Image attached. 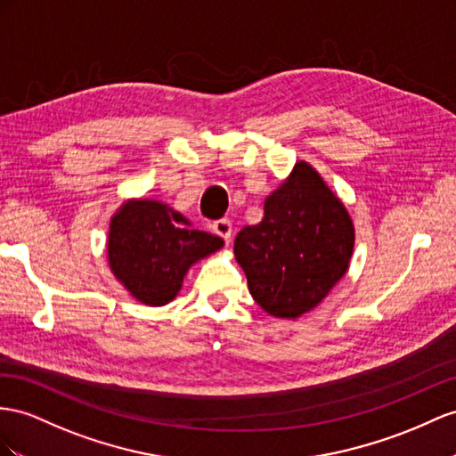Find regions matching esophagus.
<instances>
[{
    "label": "esophagus",
    "instance_id": "1",
    "mask_svg": "<svg viewBox=\"0 0 456 456\" xmlns=\"http://www.w3.org/2000/svg\"><path fill=\"white\" fill-rule=\"evenodd\" d=\"M212 229H214V232H216L217 237H221V239H224L225 242H231L232 225H231V221H229V219H217V221H214Z\"/></svg>",
    "mask_w": 456,
    "mask_h": 456
}]
</instances>
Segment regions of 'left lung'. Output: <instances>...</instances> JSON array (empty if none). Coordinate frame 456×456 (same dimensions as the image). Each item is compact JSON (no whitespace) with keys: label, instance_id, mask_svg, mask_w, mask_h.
I'll use <instances>...</instances> for the list:
<instances>
[{"label":"left lung","instance_id":"8db88e82","mask_svg":"<svg viewBox=\"0 0 456 456\" xmlns=\"http://www.w3.org/2000/svg\"><path fill=\"white\" fill-rule=\"evenodd\" d=\"M354 225L310 163L298 161L264 202V219L235 239L252 298L275 318L316 308L346 273Z\"/></svg>","mask_w":456,"mask_h":456}]
</instances>
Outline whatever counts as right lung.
<instances>
[{"instance_id": "right-lung-1", "label": "right lung", "mask_w": 456, "mask_h": 456, "mask_svg": "<svg viewBox=\"0 0 456 456\" xmlns=\"http://www.w3.org/2000/svg\"><path fill=\"white\" fill-rule=\"evenodd\" d=\"M224 247V239L158 200H126L110 224V270L138 302L163 306L183 287L189 267Z\"/></svg>"}]
</instances>
